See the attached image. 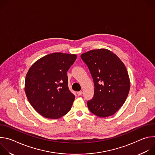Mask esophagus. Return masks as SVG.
I'll list each match as a JSON object with an SVG mask.
<instances>
[{"label":"esophagus","mask_w":155,"mask_h":155,"mask_svg":"<svg viewBox=\"0 0 155 155\" xmlns=\"http://www.w3.org/2000/svg\"><path fill=\"white\" fill-rule=\"evenodd\" d=\"M82 94H83V92H82V91H78V92H77V94H78V96H81Z\"/></svg>","instance_id":"esophagus-1"}]
</instances>
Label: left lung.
Listing matches in <instances>:
<instances>
[{
	"instance_id": "8db88e82",
	"label": "left lung",
	"mask_w": 155,
	"mask_h": 155,
	"mask_svg": "<svg viewBox=\"0 0 155 155\" xmlns=\"http://www.w3.org/2000/svg\"><path fill=\"white\" fill-rule=\"evenodd\" d=\"M93 79V98L87 101L90 112L99 117L115 114L123 105L130 90L129 77L124 63L105 48L81 54Z\"/></svg>"
}]
</instances>
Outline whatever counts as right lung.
Masks as SVG:
<instances>
[{
  "instance_id": "1",
  "label": "right lung",
  "mask_w": 155,
  "mask_h": 155,
  "mask_svg": "<svg viewBox=\"0 0 155 155\" xmlns=\"http://www.w3.org/2000/svg\"><path fill=\"white\" fill-rule=\"evenodd\" d=\"M76 59L75 54L54 53L41 58L29 69L25 91L41 116L58 119L71 110L75 96L69 90L67 72Z\"/></svg>"
}]
</instances>
